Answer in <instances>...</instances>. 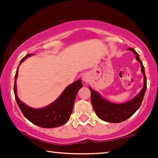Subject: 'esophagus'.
Here are the masks:
<instances>
[{"label": "esophagus", "instance_id": "obj_1", "mask_svg": "<svg viewBox=\"0 0 158 158\" xmlns=\"http://www.w3.org/2000/svg\"><path fill=\"white\" fill-rule=\"evenodd\" d=\"M83 80L85 81H88V78L87 77H83Z\"/></svg>", "mask_w": 158, "mask_h": 158}]
</instances>
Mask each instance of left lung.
I'll return each instance as SVG.
<instances>
[{
  "label": "left lung",
  "mask_w": 158,
  "mask_h": 158,
  "mask_svg": "<svg viewBox=\"0 0 158 158\" xmlns=\"http://www.w3.org/2000/svg\"><path fill=\"white\" fill-rule=\"evenodd\" d=\"M128 50H131L135 54L136 59L140 63L141 71L143 72V76H144V86L140 93L137 97H135L129 102L123 103V104H114V103L108 102L106 99H102L97 92L94 91V90L89 88L90 90V100H91L94 111L99 118L106 122L118 123L123 122L131 117L140 106L146 88H147L144 66L139 59V54L135 51V49L131 48H128Z\"/></svg>",
  "instance_id": "obj_1"
}]
</instances>
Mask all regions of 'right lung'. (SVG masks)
<instances>
[{
  "label": "right lung",
  "mask_w": 158,
  "mask_h": 158,
  "mask_svg": "<svg viewBox=\"0 0 158 158\" xmlns=\"http://www.w3.org/2000/svg\"><path fill=\"white\" fill-rule=\"evenodd\" d=\"M32 55V54H27V56H25L20 61V64L22 63L27 57ZM18 69L15 76L14 93H15V97L18 106L23 116L33 124L46 128H56L62 126L65 123L68 122L72 114L76 96L79 90L82 87L81 79H79L73 84L69 85L60 97L51 105L41 109H34L21 102L17 97L16 79L18 77Z\"/></svg>",
  "instance_id": "1"
}]
</instances>
